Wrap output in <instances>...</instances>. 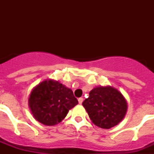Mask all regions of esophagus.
Returning a JSON list of instances; mask_svg holds the SVG:
<instances>
[{"mask_svg": "<svg viewBox=\"0 0 154 154\" xmlns=\"http://www.w3.org/2000/svg\"><path fill=\"white\" fill-rule=\"evenodd\" d=\"M78 101H79V104H82V102H83V98H82V97L79 98Z\"/></svg>", "mask_w": 154, "mask_h": 154, "instance_id": "34e87169", "label": "esophagus"}]
</instances>
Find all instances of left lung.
Segmentation results:
<instances>
[{
  "label": "left lung",
  "instance_id": "left-lung-1",
  "mask_svg": "<svg viewBox=\"0 0 154 154\" xmlns=\"http://www.w3.org/2000/svg\"><path fill=\"white\" fill-rule=\"evenodd\" d=\"M90 119L96 126L110 129L122 121L127 110L123 96L112 87H96L82 103Z\"/></svg>",
  "mask_w": 154,
  "mask_h": 154
}]
</instances>
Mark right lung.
I'll list each match as a JSON object with an SVG mask.
<instances>
[{"instance_id": "obj_1", "label": "right lung", "mask_w": 154, "mask_h": 154, "mask_svg": "<svg viewBox=\"0 0 154 154\" xmlns=\"http://www.w3.org/2000/svg\"><path fill=\"white\" fill-rule=\"evenodd\" d=\"M29 107L36 120L46 126L58 124L78 104L73 92L58 82L45 80L31 91Z\"/></svg>"}]
</instances>
